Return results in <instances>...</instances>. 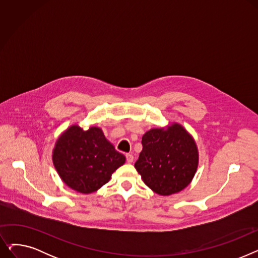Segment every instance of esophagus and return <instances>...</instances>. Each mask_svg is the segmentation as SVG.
Wrapping results in <instances>:
<instances>
[{"instance_id": "1", "label": "esophagus", "mask_w": 258, "mask_h": 258, "mask_svg": "<svg viewBox=\"0 0 258 258\" xmlns=\"http://www.w3.org/2000/svg\"><path fill=\"white\" fill-rule=\"evenodd\" d=\"M126 161H127V163H133L134 156L131 154H126Z\"/></svg>"}]
</instances>
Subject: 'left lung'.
Returning <instances> with one entry per match:
<instances>
[{
	"mask_svg": "<svg viewBox=\"0 0 258 258\" xmlns=\"http://www.w3.org/2000/svg\"><path fill=\"white\" fill-rule=\"evenodd\" d=\"M135 163L146 186L160 196L178 194L191 183L199 166L197 143L178 122L147 131Z\"/></svg>",
	"mask_w": 258,
	"mask_h": 258,
	"instance_id": "left-lung-1",
	"label": "left lung"
}]
</instances>
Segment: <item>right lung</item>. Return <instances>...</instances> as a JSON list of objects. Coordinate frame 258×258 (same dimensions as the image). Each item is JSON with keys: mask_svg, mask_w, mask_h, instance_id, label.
<instances>
[{"mask_svg": "<svg viewBox=\"0 0 258 258\" xmlns=\"http://www.w3.org/2000/svg\"><path fill=\"white\" fill-rule=\"evenodd\" d=\"M52 161L61 181L73 190L89 195L111 180L113 172L125 163L102 130L77 124L68 127L57 138Z\"/></svg>", "mask_w": 258, "mask_h": 258, "instance_id": "right-lung-1", "label": "right lung"}]
</instances>
